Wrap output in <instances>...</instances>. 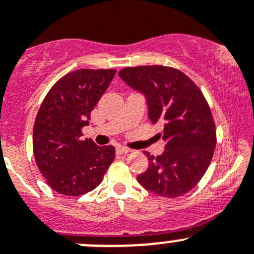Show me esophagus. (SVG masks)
I'll list each match as a JSON object with an SVG mask.
<instances>
[{"mask_svg": "<svg viewBox=\"0 0 254 254\" xmlns=\"http://www.w3.org/2000/svg\"><path fill=\"white\" fill-rule=\"evenodd\" d=\"M130 149L129 148H125V146H118L116 148V153H119V154H127L130 153Z\"/></svg>", "mask_w": 254, "mask_h": 254, "instance_id": "34e87169", "label": "esophagus"}]
</instances>
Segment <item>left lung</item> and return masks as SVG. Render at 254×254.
<instances>
[{
  "label": "left lung",
  "mask_w": 254,
  "mask_h": 254,
  "mask_svg": "<svg viewBox=\"0 0 254 254\" xmlns=\"http://www.w3.org/2000/svg\"><path fill=\"white\" fill-rule=\"evenodd\" d=\"M119 76L144 94L150 122L164 127L158 138L165 141V150L156 158L146 151L149 167L138 182L165 198L188 193L207 172L217 144L204 95L186 73L169 66L125 67Z\"/></svg>",
  "instance_id": "8db88e82"
}]
</instances>
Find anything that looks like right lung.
<instances>
[{
	"mask_svg": "<svg viewBox=\"0 0 254 254\" xmlns=\"http://www.w3.org/2000/svg\"><path fill=\"white\" fill-rule=\"evenodd\" d=\"M116 70L80 68L61 77L42 101L34 125L35 160L46 183L58 193L77 196L103 181L115 159L113 145L81 139L90 114Z\"/></svg>",
	"mask_w": 254,
	"mask_h": 254,
	"instance_id": "1",
	"label": "right lung"
}]
</instances>
